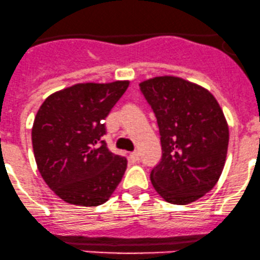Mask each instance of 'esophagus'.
I'll return each mask as SVG.
<instances>
[{"label": "esophagus", "instance_id": "1", "mask_svg": "<svg viewBox=\"0 0 260 260\" xmlns=\"http://www.w3.org/2000/svg\"><path fill=\"white\" fill-rule=\"evenodd\" d=\"M130 161L133 164L138 162V161H140V152L139 151H134L130 153Z\"/></svg>", "mask_w": 260, "mask_h": 260}]
</instances>
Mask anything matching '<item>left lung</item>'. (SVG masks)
<instances>
[{
    "mask_svg": "<svg viewBox=\"0 0 260 260\" xmlns=\"http://www.w3.org/2000/svg\"><path fill=\"white\" fill-rule=\"evenodd\" d=\"M140 91L157 120L162 150L152 185L169 203L188 205L213 188L224 167L230 131L222 109L208 90L181 78H153Z\"/></svg>",
    "mask_w": 260,
    "mask_h": 260,
    "instance_id": "left-lung-1",
    "label": "left lung"
}]
</instances>
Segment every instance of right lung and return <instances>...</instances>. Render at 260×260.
<instances>
[{
	"label": "right lung",
	"instance_id": "add662e5",
	"mask_svg": "<svg viewBox=\"0 0 260 260\" xmlns=\"http://www.w3.org/2000/svg\"><path fill=\"white\" fill-rule=\"evenodd\" d=\"M129 82L77 84L41 105L32 129L36 162L49 188L66 202L95 207L121 181L127 160L109 151L104 120Z\"/></svg>",
	"mask_w": 260,
	"mask_h": 260
}]
</instances>
